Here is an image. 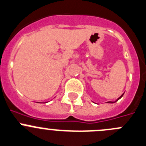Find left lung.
I'll return each mask as SVG.
<instances>
[{"label":"left lung","mask_w":146,"mask_h":146,"mask_svg":"<svg viewBox=\"0 0 146 146\" xmlns=\"http://www.w3.org/2000/svg\"><path fill=\"white\" fill-rule=\"evenodd\" d=\"M123 95H124V94H121V95L120 97H119V98H118V99L116 100L115 101V102H111V101H110V102H108V103H114V102H116V101H118V100H119L120 99V98H122V96H123Z\"/></svg>","instance_id":"left-lung-1"}]
</instances>
